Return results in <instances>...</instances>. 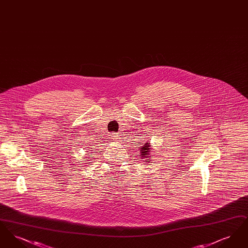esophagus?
I'll return each instance as SVG.
<instances>
[{"instance_id":"obj_1","label":"esophagus","mask_w":248,"mask_h":248,"mask_svg":"<svg viewBox=\"0 0 248 248\" xmlns=\"http://www.w3.org/2000/svg\"><path fill=\"white\" fill-rule=\"evenodd\" d=\"M120 136H121V135H120L119 133H113V134H111V139H112L113 141H119Z\"/></svg>"}]
</instances>
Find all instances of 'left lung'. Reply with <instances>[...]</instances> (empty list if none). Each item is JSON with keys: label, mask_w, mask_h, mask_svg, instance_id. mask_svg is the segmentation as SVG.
<instances>
[{"label": "left lung", "mask_w": 248, "mask_h": 248, "mask_svg": "<svg viewBox=\"0 0 248 248\" xmlns=\"http://www.w3.org/2000/svg\"><path fill=\"white\" fill-rule=\"evenodd\" d=\"M151 146H152V145L150 144V142L147 141L145 142L144 144H142V146H140V148L139 149V150H140V155H139L140 158L143 159L142 161H144V162H146V163H149V164L152 163V162H151V159L153 158V155L151 154H152V148H151Z\"/></svg>", "instance_id": "obj_1"}]
</instances>
